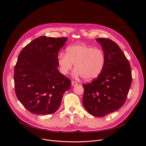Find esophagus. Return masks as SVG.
I'll return each mask as SVG.
<instances>
[{"instance_id": "obj_1", "label": "esophagus", "mask_w": 146, "mask_h": 146, "mask_svg": "<svg viewBox=\"0 0 146 146\" xmlns=\"http://www.w3.org/2000/svg\"><path fill=\"white\" fill-rule=\"evenodd\" d=\"M77 84V82L76 81H73V80H72V85L73 86H76Z\"/></svg>"}]
</instances>
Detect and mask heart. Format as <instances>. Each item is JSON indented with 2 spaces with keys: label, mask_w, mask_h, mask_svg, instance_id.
<instances>
[{
  "label": "heart",
  "mask_w": 146,
  "mask_h": 146,
  "mask_svg": "<svg viewBox=\"0 0 146 146\" xmlns=\"http://www.w3.org/2000/svg\"><path fill=\"white\" fill-rule=\"evenodd\" d=\"M105 61L103 50L82 44L69 46L66 54L60 52L58 56L59 69L62 74H67L74 64V75L81 76L86 80L96 78L105 66Z\"/></svg>",
  "instance_id": "obj_1"
}]
</instances>
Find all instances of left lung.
I'll list each match as a JSON object with an SVG mask.
<instances>
[{
  "instance_id": "8db88e82",
  "label": "left lung",
  "mask_w": 146,
  "mask_h": 146,
  "mask_svg": "<svg viewBox=\"0 0 146 146\" xmlns=\"http://www.w3.org/2000/svg\"><path fill=\"white\" fill-rule=\"evenodd\" d=\"M105 55L101 73L91 83L82 84V103L91 115L102 117L120 109L132 83L129 62L119 46L109 38H98Z\"/></svg>"
}]
</instances>
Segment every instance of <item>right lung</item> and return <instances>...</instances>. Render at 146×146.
I'll return each instance as SVG.
<instances>
[{"label":"right lung","instance_id":"add662e5","mask_svg":"<svg viewBox=\"0 0 146 146\" xmlns=\"http://www.w3.org/2000/svg\"><path fill=\"white\" fill-rule=\"evenodd\" d=\"M67 39L40 36L18 55L14 68L15 91L19 102L33 114L55 113L70 87V80L57 69L58 52Z\"/></svg>","mask_w":146,"mask_h":146}]
</instances>
